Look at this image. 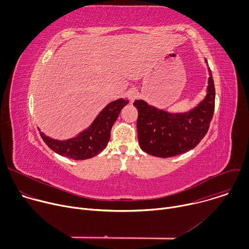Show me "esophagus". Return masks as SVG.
Wrapping results in <instances>:
<instances>
[{
  "label": "esophagus",
  "mask_w": 249,
  "mask_h": 249,
  "mask_svg": "<svg viewBox=\"0 0 249 249\" xmlns=\"http://www.w3.org/2000/svg\"><path fill=\"white\" fill-rule=\"evenodd\" d=\"M127 94H128V97L130 98V100H131V101H133V100L138 96V91H137V89H132L128 90Z\"/></svg>",
  "instance_id": "obj_1"
}]
</instances>
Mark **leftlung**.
Here are the masks:
<instances>
[{"instance_id":"8db88e82","label":"left lung","mask_w":249,"mask_h":249,"mask_svg":"<svg viewBox=\"0 0 249 249\" xmlns=\"http://www.w3.org/2000/svg\"><path fill=\"white\" fill-rule=\"evenodd\" d=\"M208 70L207 95L188 112L168 113L144 100H135L138 140L144 152L159 158H170L186 153L200 143L209 130L215 110L214 80Z\"/></svg>"}]
</instances>
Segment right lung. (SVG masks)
I'll return each instance as SVG.
<instances>
[{
	"mask_svg": "<svg viewBox=\"0 0 249 249\" xmlns=\"http://www.w3.org/2000/svg\"><path fill=\"white\" fill-rule=\"evenodd\" d=\"M127 103L128 100L122 98L110 102L102 109L89 129L73 139L58 141L45 136L39 131L40 136L52 151L62 157L76 160L93 158L107 146L111 128L121 109Z\"/></svg>",
	"mask_w": 249,
	"mask_h": 249,
	"instance_id": "obj_1",
	"label": "right lung"
}]
</instances>
